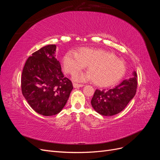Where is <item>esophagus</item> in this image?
<instances>
[{
    "label": "esophagus",
    "instance_id": "obj_1",
    "mask_svg": "<svg viewBox=\"0 0 160 160\" xmlns=\"http://www.w3.org/2000/svg\"><path fill=\"white\" fill-rule=\"evenodd\" d=\"M83 85L82 84H77V83H73V87L75 88H81V87H83Z\"/></svg>",
    "mask_w": 160,
    "mask_h": 160
}]
</instances>
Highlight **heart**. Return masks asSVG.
I'll list each match as a JSON object with an SVG mask.
<instances>
[{
  "mask_svg": "<svg viewBox=\"0 0 160 160\" xmlns=\"http://www.w3.org/2000/svg\"><path fill=\"white\" fill-rule=\"evenodd\" d=\"M66 72L75 75L89 66V72L74 77L77 81H93L99 87L115 85L126 71L125 63L110 52L99 49L82 47L77 51L67 52L62 59Z\"/></svg>",
  "mask_w": 160,
  "mask_h": 160,
  "instance_id": "obj_1",
  "label": "heart"
}]
</instances>
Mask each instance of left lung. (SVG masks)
<instances>
[{"mask_svg":"<svg viewBox=\"0 0 160 160\" xmlns=\"http://www.w3.org/2000/svg\"><path fill=\"white\" fill-rule=\"evenodd\" d=\"M137 73L134 71L132 77L109 90L96 89L91 103L98 113L111 116L123 111L136 93Z\"/></svg>","mask_w":160,"mask_h":160,"instance_id":"obj_1","label":"left lung"}]
</instances>
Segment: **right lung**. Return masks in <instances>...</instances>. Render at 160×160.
I'll return each mask as SVG.
<instances>
[{"label":"right lung","mask_w":160,"mask_h":160,"mask_svg":"<svg viewBox=\"0 0 160 160\" xmlns=\"http://www.w3.org/2000/svg\"><path fill=\"white\" fill-rule=\"evenodd\" d=\"M56 48L55 45H49L33 52L22 72L23 96L33 110L45 116L59 113L73 89L55 58Z\"/></svg>","instance_id":"1"}]
</instances>
